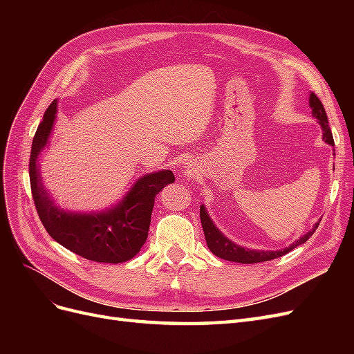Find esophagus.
Returning <instances> with one entry per match:
<instances>
[{"instance_id":"1","label":"esophagus","mask_w":354,"mask_h":354,"mask_svg":"<svg viewBox=\"0 0 354 354\" xmlns=\"http://www.w3.org/2000/svg\"><path fill=\"white\" fill-rule=\"evenodd\" d=\"M186 173H187V169H186Z\"/></svg>"}]
</instances>
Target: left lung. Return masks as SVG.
Masks as SVG:
<instances>
[{
    "label": "left lung",
    "mask_w": 354,
    "mask_h": 354,
    "mask_svg": "<svg viewBox=\"0 0 354 354\" xmlns=\"http://www.w3.org/2000/svg\"><path fill=\"white\" fill-rule=\"evenodd\" d=\"M308 106H310V109H312V115L317 120V124L322 127L324 142L334 147V137H332V133H330L325 108H324L322 102L319 100V97L315 93H310V95H308ZM334 155H335V151H334ZM201 223H202L203 233H205V241H207L208 248L214 255H217V257H220V259L227 260V261L242 263V264H254V263H263V261H270L274 259H279V257L297 248L298 245H303L316 232L320 220L315 224L312 230L304 233L303 236H299L295 242H292L289 246H285V248L277 250V251L251 250V248H245V246L234 243L233 241L224 236V234L220 232V229L216 226V224H214V221L209 217V214L205 209V205H201Z\"/></svg>",
    "instance_id": "1"
}]
</instances>
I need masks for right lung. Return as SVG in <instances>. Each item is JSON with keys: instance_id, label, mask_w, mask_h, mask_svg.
Here are the masks:
<instances>
[{"instance_id": "obj_1", "label": "right lung", "mask_w": 354, "mask_h": 354, "mask_svg": "<svg viewBox=\"0 0 354 354\" xmlns=\"http://www.w3.org/2000/svg\"><path fill=\"white\" fill-rule=\"evenodd\" d=\"M57 100L53 102L38 125L29 159V178L38 216L50 236L66 250L97 263H124L140 252L147 239L155 198L176 180L171 169H160L137 178L130 190L103 211H66L56 205L41 177L39 156L48 146L55 127Z\"/></svg>"}]
</instances>
